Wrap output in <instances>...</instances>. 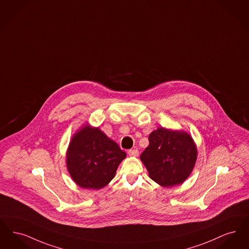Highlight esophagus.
Here are the masks:
<instances>
[{"mask_svg": "<svg viewBox=\"0 0 249 249\" xmlns=\"http://www.w3.org/2000/svg\"><path fill=\"white\" fill-rule=\"evenodd\" d=\"M128 154L132 157H138L139 151L138 150H130V151H128Z\"/></svg>", "mask_w": 249, "mask_h": 249, "instance_id": "1", "label": "esophagus"}]
</instances>
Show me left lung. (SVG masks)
Instances as JSON below:
<instances>
[{"label":"left lung","mask_w":249,"mask_h":249,"mask_svg":"<svg viewBox=\"0 0 249 249\" xmlns=\"http://www.w3.org/2000/svg\"><path fill=\"white\" fill-rule=\"evenodd\" d=\"M149 141L141 155L149 177L166 188L183 183L197 160V147L192 136L184 130L159 127L149 135Z\"/></svg>","instance_id":"left-lung-1"}]
</instances>
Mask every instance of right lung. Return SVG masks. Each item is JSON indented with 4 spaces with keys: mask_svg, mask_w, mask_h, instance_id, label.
Listing matches in <instances>:
<instances>
[{
    "mask_svg": "<svg viewBox=\"0 0 249 249\" xmlns=\"http://www.w3.org/2000/svg\"><path fill=\"white\" fill-rule=\"evenodd\" d=\"M125 157L126 153L104 132L85 124L70 141L66 164L79 187L99 190L110 182Z\"/></svg>",
    "mask_w": 249,
    "mask_h": 249,
    "instance_id": "add662e5",
    "label": "right lung"
}]
</instances>
